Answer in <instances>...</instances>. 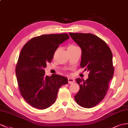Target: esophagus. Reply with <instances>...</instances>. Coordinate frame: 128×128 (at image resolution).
<instances>
[{"label":"esophagus","mask_w":128,"mask_h":128,"mask_svg":"<svg viewBox=\"0 0 128 128\" xmlns=\"http://www.w3.org/2000/svg\"><path fill=\"white\" fill-rule=\"evenodd\" d=\"M74 80L72 78H68V82L69 84H72L74 82Z\"/></svg>","instance_id":"1"}]
</instances>
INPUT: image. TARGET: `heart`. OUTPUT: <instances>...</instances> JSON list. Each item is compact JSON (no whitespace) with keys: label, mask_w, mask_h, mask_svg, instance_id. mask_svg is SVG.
Masks as SVG:
<instances>
[{"label":"heart","mask_w":128,"mask_h":128,"mask_svg":"<svg viewBox=\"0 0 128 128\" xmlns=\"http://www.w3.org/2000/svg\"><path fill=\"white\" fill-rule=\"evenodd\" d=\"M70 46H74V45H70Z\"/></svg>","instance_id":"heart-1"}]
</instances>
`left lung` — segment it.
I'll return each instance as SVG.
<instances>
[{
	"instance_id": "1",
	"label": "left lung",
	"mask_w": 128,
	"mask_h": 128,
	"mask_svg": "<svg viewBox=\"0 0 128 128\" xmlns=\"http://www.w3.org/2000/svg\"><path fill=\"white\" fill-rule=\"evenodd\" d=\"M69 34L82 49L80 67L89 72L86 80L80 78L76 80L80 89L74 100L81 106L92 108L103 100L113 77L112 54L106 42L93 34Z\"/></svg>"
}]
</instances>
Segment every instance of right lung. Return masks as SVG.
Segmentation results:
<instances>
[{
  "label": "right lung",
  "instance_id": "add662e5",
  "mask_svg": "<svg viewBox=\"0 0 128 128\" xmlns=\"http://www.w3.org/2000/svg\"><path fill=\"white\" fill-rule=\"evenodd\" d=\"M67 34H43L33 38L22 49L16 67L19 89L24 99L38 109L50 107L56 100L58 90L68 83L66 77L45 74L60 44L69 39Z\"/></svg>",
  "mask_w": 128,
  "mask_h": 128
}]
</instances>
